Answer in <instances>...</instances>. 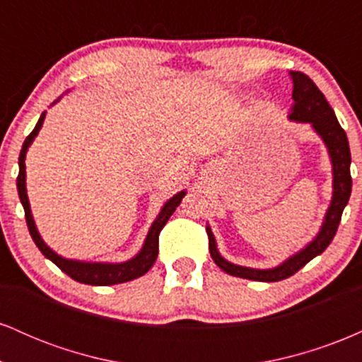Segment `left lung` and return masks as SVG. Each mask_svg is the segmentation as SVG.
<instances>
[{
    "label": "left lung",
    "mask_w": 362,
    "mask_h": 362,
    "mask_svg": "<svg viewBox=\"0 0 362 362\" xmlns=\"http://www.w3.org/2000/svg\"><path fill=\"white\" fill-rule=\"evenodd\" d=\"M291 80H293V107L289 112V120L294 122L310 124L311 129L320 136L323 144L327 146L328 156L332 163V201L328 204V209L323 218L322 226L311 242L286 259L282 264L276 265L272 269H253L243 267L228 262L219 253L216 238L211 231V226L207 224L206 231L209 236V252L213 260L216 262L221 271L230 276L243 277V279L260 281V282H277L282 279H288L305 267L311 259L320 255L328 245L332 243L337 228L342 218L344 207L347 206L349 197L352 190V178H351V149H349L347 134L340 127L335 112L328 105L325 95L318 90V86L306 76L305 73L289 71Z\"/></svg>",
    "instance_id": "left-lung-1"
}]
</instances>
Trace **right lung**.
Here are the masks:
<instances>
[{"label": "right lung", "mask_w": 362, "mask_h": 362, "mask_svg": "<svg viewBox=\"0 0 362 362\" xmlns=\"http://www.w3.org/2000/svg\"><path fill=\"white\" fill-rule=\"evenodd\" d=\"M59 100V98H57ZM56 100V102H57ZM54 102V103H56ZM45 119V112L40 115L39 122L34 131L27 136L25 139L22 151H20L18 158V178H16V189H18L20 202H22L25 209V219H27L28 231H30L32 240H34L39 250L44 253V257H47L49 260L54 262L57 267L61 269L62 272L68 274L69 277L74 281L81 282V284H90V286H112V284H120V282H127L132 279H138V277L144 276L149 269L155 264L158 257V236H160V231L163 230V226L167 224L170 216L175 213V209L180 204V201L184 199L187 194L185 190H180L173 197H170L167 202H165L163 207H161L160 214L156 216V219L153 221L151 228H149L146 240H144L141 250L136 253L132 259L126 262H117V264H112V262H85V260H73V259H64L59 253H56L51 247H47V243L44 242L42 236H40L39 230H37L34 216H32L30 211V202H28L27 195V184H25V177H27V172H25V156H27L28 148L34 143V139L39 134L40 127H42Z\"/></svg>", "instance_id": "add662e5"}]
</instances>
